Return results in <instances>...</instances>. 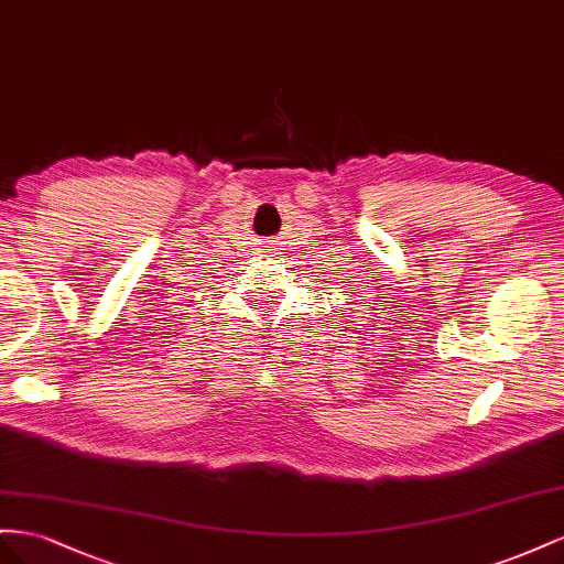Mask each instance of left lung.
I'll return each instance as SVG.
<instances>
[{"mask_svg": "<svg viewBox=\"0 0 564 564\" xmlns=\"http://www.w3.org/2000/svg\"><path fill=\"white\" fill-rule=\"evenodd\" d=\"M364 307H368V304H364Z\"/></svg>", "mask_w": 564, "mask_h": 564, "instance_id": "8db88e82", "label": "left lung"}]
</instances>
